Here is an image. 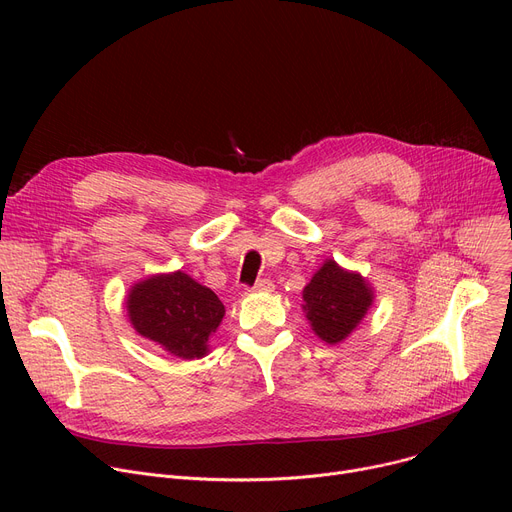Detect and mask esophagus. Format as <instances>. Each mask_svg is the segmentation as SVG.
Instances as JSON below:
<instances>
[{"label": "esophagus", "mask_w": 512, "mask_h": 512, "mask_svg": "<svg viewBox=\"0 0 512 512\" xmlns=\"http://www.w3.org/2000/svg\"><path fill=\"white\" fill-rule=\"evenodd\" d=\"M274 290V282L272 280H257L253 286H251V292H272Z\"/></svg>", "instance_id": "esophagus-1"}]
</instances>
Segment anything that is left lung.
Here are the masks:
<instances>
[{"label": "left lung", "mask_w": 512, "mask_h": 512, "mask_svg": "<svg viewBox=\"0 0 512 512\" xmlns=\"http://www.w3.org/2000/svg\"><path fill=\"white\" fill-rule=\"evenodd\" d=\"M307 319L313 332L330 344L351 334L367 313L373 294L359 274H348L326 261L303 290Z\"/></svg>", "instance_id": "left-lung-1"}]
</instances>
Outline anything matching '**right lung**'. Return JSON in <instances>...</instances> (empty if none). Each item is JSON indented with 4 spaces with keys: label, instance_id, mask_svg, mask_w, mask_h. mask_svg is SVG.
<instances>
[{
    "label": "right lung",
    "instance_id": "right-lung-1",
    "mask_svg": "<svg viewBox=\"0 0 512 512\" xmlns=\"http://www.w3.org/2000/svg\"><path fill=\"white\" fill-rule=\"evenodd\" d=\"M126 309L134 330L182 359L203 357L209 336L224 317L215 292L182 272L137 284Z\"/></svg>",
    "mask_w": 512,
    "mask_h": 512
}]
</instances>
